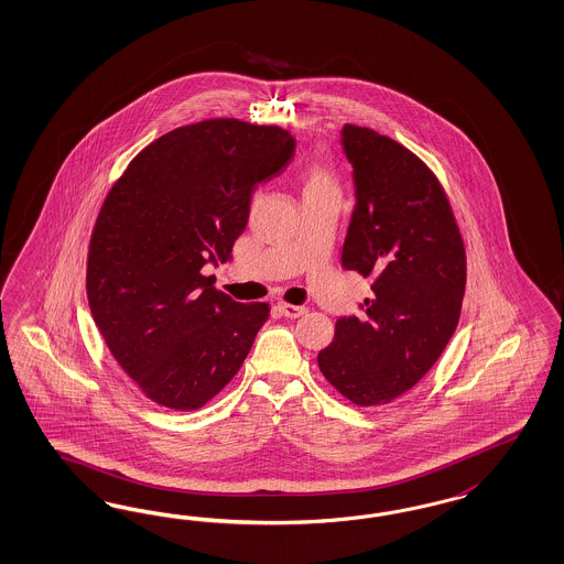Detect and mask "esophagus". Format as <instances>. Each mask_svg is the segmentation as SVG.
<instances>
[{"instance_id": "obj_1", "label": "esophagus", "mask_w": 564, "mask_h": 564, "mask_svg": "<svg viewBox=\"0 0 564 564\" xmlns=\"http://www.w3.org/2000/svg\"><path fill=\"white\" fill-rule=\"evenodd\" d=\"M278 310L280 313L284 315V317H291V319H296V317H301L303 313H307L305 307H299V305H291V303H278Z\"/></svg>"}]
</instances>
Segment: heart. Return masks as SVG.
I'll use <instances>...</instances> for the list:
<instances>
[{
  "instance_id": "1",
  "label": "heart",
  "mask_w": 564,
  "mask_h": 564,
  "mask_svg": "<svg viewBox=\"0 0 564 564\" xmlns=\"http://www.w3.org/2000/svg\"><path fill=\"white\" fill-rule=\"evenodd\" d=\"M301 184H303V197L311 195H326V193H338V181L336 174L329 165L324 162H311L303 174H301Z\"/></svg>"
}]
</instances>
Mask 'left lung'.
Wrapping results in <instances>:
<instances>
[{
  "mask_svg": "<svg viewBox=\"0 0 564 564\" xmlns=\"http://www.w3.org/2000/svg\"><path fill=\"white\" fill-rule=\"evenodd\" d=\"M340 134L357 197L343 265L371 280V296L336 322L317 364L350 402L378 406L411 390L453 338L467 259L448 197L415 153L371 128Z\"/></svg>",
  "mask_w": 564,
  "mask_h": 564,
  "instance_id": "obj_1",
  "label": "left lung"
}]
</instances>
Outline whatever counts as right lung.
<instances>
[{
    "label": "right lung",
    "instance_id": "right-lung-1",
    "mask_svg": "<svg viewBox=\"0 0 564 564\" xmlns=\"http://www.w3.org/2000/svg\"><path fill=\"white\" fill-rule=\"evenodd\" d=\"M294 137L237 118L176 128L111 186L93 228L87 296L109 352L147 399L195 411L237 376L268 303H237L200 270L226 263L254 188L282 174Z\"/></svg>",
    "mask_w": 564,
    "mask_h": 564
}]
</instances>
